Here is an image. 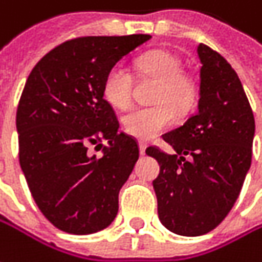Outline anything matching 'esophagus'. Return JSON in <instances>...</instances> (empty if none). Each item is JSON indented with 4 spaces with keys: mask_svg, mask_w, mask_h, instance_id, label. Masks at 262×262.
I'll return each mask as SVG.
<instances>
[{
    "mask_svg": "<svg viewBox=\"0 0 262 262\" xmlns=\"http://www.w3.org/2000/svg\"><path fill=\"white\" fill-rule=\"evenodd\" d=\"M145 150H147V145H145V144H142V142H139V153L144 156L145 155Z\"/></svg>",
    "mask_w": 262,
    "mask_h": 262,
    "instance_id": "esophagus-1",
    "label": "esophagus"
}]
</instances>
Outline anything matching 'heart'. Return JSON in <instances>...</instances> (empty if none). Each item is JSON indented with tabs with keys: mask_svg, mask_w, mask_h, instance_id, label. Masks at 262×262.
I'll return each instance as SVG.
<instances>
[{
	"mask_svg": "<svg viewBox=\"0 0 262 262\" xmlns=\"http://www.w3.org/2000/svg\"><path fill=\"white\" fill-rule=\"evenodd\" d=\"M136 69L142 76L157 81L153 96V102L157 105L136 107L127 112L123 117V129L136 139L150 141L172 124L176 109L184 111L193 103L196 86L190 75L180 70L179 57L165 49L141 55L136 60ZM132 85L130 72L124 66H114L103 81V99L111 106L126 109L132 103Z\"/></svg>",
	"mask_w": 262,
	"mask_h": 262,
	"instance_id": "heart-1",
	"label": "heart"
}]
</instances>
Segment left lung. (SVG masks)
<instances>
[{
    "label": "left lung",
    "instance_id": "left-lung-1",
    "mask_svg": "<svg viewBox=\"0 0 262 262\" xmlns=\"http://www.w3.org/2000/svg\"><path fill=\"white\" fill-rule=\"evenodd\" d=\"M200 100L195 115L163 139L166 155L148 147L160 165L153 181L162 225L196 237L219 225L237 201L252 162L255 120L235 70L200 43Z\"/></svg>",
    "mask_w": 262,
    "mask_h": 262
}]
</instances>
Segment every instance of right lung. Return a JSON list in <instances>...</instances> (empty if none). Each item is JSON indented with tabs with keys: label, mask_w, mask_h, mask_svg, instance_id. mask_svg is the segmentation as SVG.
<instances>
[{
	"label": "right lung",
	"mask_w": 262,
	"mask_h": 262,
	"mask_svg": "<svg viewBox=\"0 0 262 262\" xmlns=\"http://www.w3.org/2000/svg\"><path fill=\"white\" fill-rule=\"evenodd\" d=\"M150 38L69 40L38 61L27 79L16 112L19 163L37 207L64 232L102 231L118 213V193L139 148L118 130L102 86L107 72ZM90 146L101 155H91Z\"/></svg>",
	"instance_id": "1"
}]
</instances>
